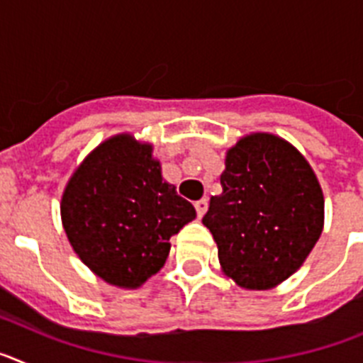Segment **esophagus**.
<instances>
[{
  "mask_svg": "<svg viewBox=\"0 0 363 363\" xmlns=\"http://www.w3.org/2000/svg\"><path fill=\"white\" fill-rule=\"evenodd\" d=\"M194 207H196L198 218H201L205 214V211H207V207H209V201H207V198H201V200H198L194 203Z\"/></svg>",
  "mask_w": 363,
  "mask_h": 363,
  "instance_id": "1",
  "label": "esophagus"
}]
</instances>
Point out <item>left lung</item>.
Masks as SVG:
<instances>
[{"label":"left lung","instance_id":"obj_1","mask_svg":"<svg viewBox=\"0 0 363 363\" xmlns=\"http://www.w3.org/2000/svg\"><path fill=\"white\" fill-rule=\"evenodd\" d=\"M220 184L201 221L227 277L252 291L287 280L323 227V194L307 160L281 138L251 134L229 149Z\"/></svg>","mask_w":363,"mask_h":363}]
</instances>
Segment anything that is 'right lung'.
I'll list each match as a JSON object with an SVG mask.
<instances>
[{"instance_id":"add662e5","label":"right lung","mask_w":363,"mask_h":363,"mask_svg":"<svg viewBox=\"0 0 363 363\" xmlns=\"http://www.w3.org/2000/svg\"><path fill=\"white\" fill-rule=\"evenodd\" d=\"M196 218L191 201L162 178L152 147L121 134L92 150L62 198L69 242L86 267L125 289L165 264L171 236Z\"/></svg>"}]
</instances>
